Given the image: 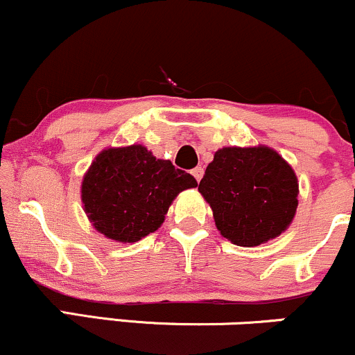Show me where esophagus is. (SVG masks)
<instances>
[{
	"mask_svg": "<svg viewBox=\"0 0 355 355\" xmlns=\"http://www.w3.org/2000/svg\"><path fill=\"white\" fill-rule=\"evenodd\" d=\"M191 175L195 177V180L200 182L202 177H203V168H202V166H195V168L191 170Z\"/></svg>",
	"mask_w": 355,
	"mask_h": 355,
	"instance_id": "esophagus-1",
	"label": "esophagus"
}]
</instances>
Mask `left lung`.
<instances>
[{
    "label": "left lung",
    "mask_w": 355,
    "mask_h": 355,
    "mask_svg": "<svg viewBox=\"0 0 355 355\" xmlns=\"http://www.w3.org/2000/svg\"><path fill=\"white\" fill-rule=\"evenodd\" d=\"M198 190L214 210L220 234L240 247L282 234L299 203L294 170L268 146L218 150Z\"/></svg>",
    "instance_id": "left-lung-1"
}]
</instances>
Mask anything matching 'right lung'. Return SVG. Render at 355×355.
I'll use <instances>...</instances> for the list:
<instances>
[{"instance_id": "add662e5", "label": "right lung", "mask_w": 355, "mask_h": 355, "mask_svg": "<svg viewBox=\"0 0 355 355\" xmlns=\"http://www.w3.org/2000/svg\"><path fill=\"white\" fill-rule=\"evenodd\" d=\"M197 185L170 160L132 145L103 150L95 158L81 183V200L100 234L132 243L157 230L173 198Z\"/></svg>"}]
</instances>
